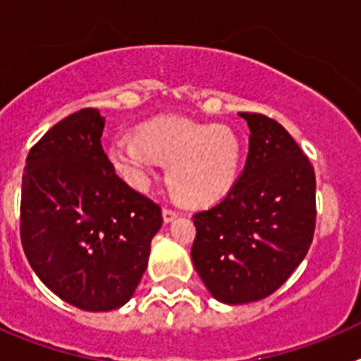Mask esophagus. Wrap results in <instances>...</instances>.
Masks as SVG:
<instances>
[{
  "mask_svg": "<svg viewBox=\"0 0 361 361\" xmlns=\"http://www.w3.org/2000/svg\"><path fill=\"white\" fill-rule=\"evenodd\" d=\"M178 216V213L175 212V209H170V208H164L162 209V219H164L166 224H170V222H173L175 219Z\"/></svg>",
  "mask_w": 361,
  "mask_h": 361,
  "instance_id": "esophagus-1",
  "label": "esophagus"
}]
</instances>
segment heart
I'll list each match as a JSON object with an SVG mask.
<instances>
[{
  "instance_id": "1",
  "label": "heart",
  "mask_w": 361,
  "mask_h": 361,
  "mask_svg": "<svg viewBox=\"0 0 361 361\" xmlns=\"http://www.w3.org/2000/svg\"><path fill=\"white\" fill-rule=\"evenodd\" d=\"M106 153L114 170L135 190H146L155 162H166V183L175 199L208 206L237 183L242 145L228 126L166 116L142 124L135 137L111 139Z\"/></svg>"
}]
</instances>
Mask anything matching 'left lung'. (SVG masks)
<instances>
[{"mask_svg":"<svg viewBox=\"0 0 361 361\" xmlns=\"http://www.w3.org/2000/svg\"><path fill=\"white\" fill-rule=\"evenodd\" d=\"M250 126V153L235 186L193 215L191 260L213 298L257 302L282 286L309 251L317 220L311 162L282 124L238 114Z\"/></svg>","mask_w":361,"mask_h":361,"instance_id":"left-lung-1","label":"left lung"}]
</instances>
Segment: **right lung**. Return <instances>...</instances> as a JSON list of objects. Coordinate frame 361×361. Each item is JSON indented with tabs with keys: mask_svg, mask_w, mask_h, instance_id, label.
Wrapping results in <instances>:
<instances>
[{
	"mask_svg": "<svg viewBox=\"0 0 361 361\" xmlns=\"http://www.w3.org/2000/svg\"><path fill=\"white\" fill-rule=\"evenodd\" d=\"M104 117L85 108L28 152L21 244L41 282L82 311H111L135 293L161 206L116 175L101 146Z\"/></svg>",
	"mask_w": 361,
	"mask_h": 361,
	"instance_id": "1",
	"label": "right lung"
}]
</instances>
